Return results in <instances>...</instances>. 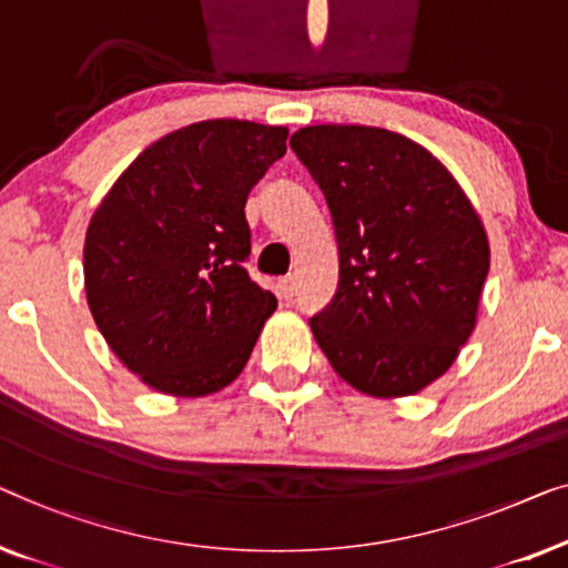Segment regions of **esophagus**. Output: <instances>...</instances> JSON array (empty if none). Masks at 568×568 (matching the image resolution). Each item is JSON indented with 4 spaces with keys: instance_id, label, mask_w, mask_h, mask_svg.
Masks as SVG:
<instances>
[{
    "instance_id": "1",
    "label": "esophagus",
    "mask_w": 568,
    "mask_h": 568,
    "mask_svg": "<svg viewBox=\"0 0 568 568\" xmlns=\"http://www.w3.org/2000/svg\"><path fill=\"white\" fill-rule=\"evenodd\" d=\"M277 287H281V295H283L285 301L293 298V293H295V277H293V275L281 277V281H277Z\"/></svg>"
}]
</instances>
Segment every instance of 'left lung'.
Returning <instances> with one entry per match:
<instances>
[{"label":"left lung","mask_w":568,"mask_h":568,"mask_svg":"<svg viewBox=\"0 0 568 568\" xmlns=\"http://www.w3.org/2000/svg\"><path fill=\"white\" fill-rule=\"evenodd\" d=\"M329 205L339 287L311 318L334 373L402 398L450 371L476 329L489 239L458 180L422 143L373 125L291 135Z\"/></svg>","instance_id":"8db88e82"}]
</instances>
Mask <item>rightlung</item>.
<instances>
[{"mask_svg": "<svg viewBox=\"0 0 568 568\" xmlns=\"http://www.w3.org/2000/svg\"><path fill=\"white\" fill-rule=\"evenodd\" d=\"M285 139V125L190 123L143 149L94 207L87 303L118 361L159 394L234 383L277 308L244 270V205Z\"/></svg>", "mask_w": 568, "mask_h": 568, "instance_id": "right-lung-1", "label": "right lung"}]
</instances>
